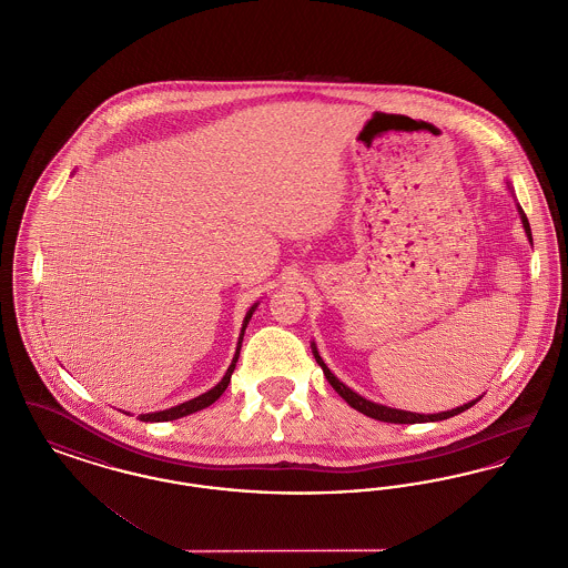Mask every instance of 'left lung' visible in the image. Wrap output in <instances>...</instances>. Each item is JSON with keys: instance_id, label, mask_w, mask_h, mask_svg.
Wrapping results in <instances>:
<instances>
[{"instance_id": "1", "label": "left lung", "mask_w": 568, "mask_h": 568, "mask_svg": "<svg viewBox=\"0 0 568 568\" xmlns=\"http://www.w3.org/2000/svg\"><path fill=\"white\" fill-rule=\"evenodd\" d=\"M517 213L521 216V225H524V230H526L528 241L532 243L530 223H528V219L524 215L521 206H517ZM311 347H313V355H315L317 364H320V366H322V371H324L325 378H327V381H329V385L338 392V396H341L347 405L352 406V408H355V410H359V413H364V415H368V417H373V419H378V422H387V424H426V422H440V419H449V417L458 415L462 410H466V408H470V406L477 405V403L481 400V396H479L477 400H470V403L458 406V408L443 410V413H434V415H422V413H410V410H400V408H392V406L377 405V403L366 400L364 396L355 394V392L349 389L341 378L334 377V375H332V371L325 366V362L322 359L320 352H317L315 343H313Z\"/></svg>"}]
</instances>
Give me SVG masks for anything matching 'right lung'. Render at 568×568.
<instances>
[{
    "label": "right lung",
    "instance_id": "add662e5",
    "mask_svg": "<svg viewBox=\"0 0 568 568\" xmlns=\"http://www.w3.org/2000/svg\"><path fill=\"white\" fill-rule=\"evenodd\" d=\"M255 308H257V302L248 308V313L244 315L243 329H241V336H239V345H236V353H234V359H232V364H230V368H227V373L223 375V378L216 383L213 389H209L206 394H202V396H197V398H191L187 403H183V405L172 406V408H165V410H158V413H144V415H138V419L140 422H172V419H179V417H185V415H191V413H195V410H202V408H206V406L213 405L216 398L227 389V383H230V378H232V373H234V368H236V362H239V355H241V347H243V336L244 329H246V324H248V320L253 317V313H255Z\"/></svg>",
    "mask_w": 568,
    "mask_h": 568
}]
</instances>
